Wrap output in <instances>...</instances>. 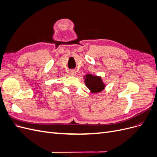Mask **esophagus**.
Listing matches in <instances>:
<instances>
[{
  "label": "esophagus",
  "mask_w": 157,
  "mask_h": 157,
  "mask_svg": "<svg viewBox=\"0 0 157 157\" xmlns=\"http://www.w3.org/2000/svg\"><path fill=\"white\" fill-rule=\"evenodd\" d=\"M76 73H77V71H76V70H75V69H71V70L70 71V74H71V75L75 76V75H76Z\"/></svg>",
  "instance_id": "34e87169"
}]
</instances>
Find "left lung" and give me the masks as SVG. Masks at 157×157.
<instances>
[{"instance_id":"8db88e82","label":"left lung","mask_w":157,"mask_h":157,"mask_svg":"<svg viewBox=\"0 0 157 157\" xmlns=\"http://www.w3.org/2000/svg\"><path fill=\"white\" fill-rule=\"evenodd\" d=\"M85 84L92 93H97L102 91L105 87L101 77L92 75H86L85 78Z\"/></svg>"}]
</instances>
